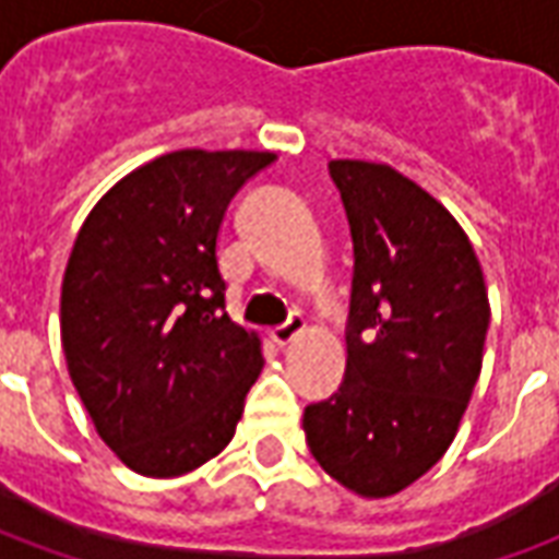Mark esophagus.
Listing matches in <instances>:
<instances>
[{
  "label": "esophagus",
  "instance_id": "1",
  "mask_svg": "<svg viewBox=\"0 0 559 559\" xmlns=\"http://www.w3.org/2000/svg\"><path fill=\"white\" fill-rule=\"evenodd\" d=\"M305 326H308V323H305V317L302 314H293L290 320H287V323H281V326H275V329H272V332H269V335H272V341H275L278 347H287V344H293V341L302 335Z\"/></svg>",
  "mask_w": 559,
  "mask_h": 559
}]
</instances>
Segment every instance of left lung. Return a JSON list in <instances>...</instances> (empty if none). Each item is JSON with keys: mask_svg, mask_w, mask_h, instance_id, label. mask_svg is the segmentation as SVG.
<instances>
[{"mask_svg": "<svg viewBox=\"0 0 559 559\" xmlns=\"http://www.w3.org/2000/svg\"><path fill=\"white\" fill-rule=\"evenodd\" d=\"M329 176L353 236L347 371L305 407V440L344 488L389 497L455 440L491 308L467 233L425 188L371 160H329Z\"/></svg>", "mask_w": 559, "mask_h": 559, "instance_id": "left-lung-1", "label": "left lung"}]
</instances>
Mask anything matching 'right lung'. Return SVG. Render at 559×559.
Instances as JSON below:
<instances>
[{"mask_svg": "<svg viewBox=\"0 0 559 559\" xmlns=\"http://www.w3.org/2000/svg\"><path fill=\"white\" fill-rule=\"evenodd\" d=\"M272 152L179 148L116 182L83 221L62 278L68 374L102 440L155 479L233 440L263 371L254 332L224 311L218 230Z\"/></svg>", "mask_w": 559, "mask_h": 559, "instance_id": "1", "label": "right lung"}]
</instances>
